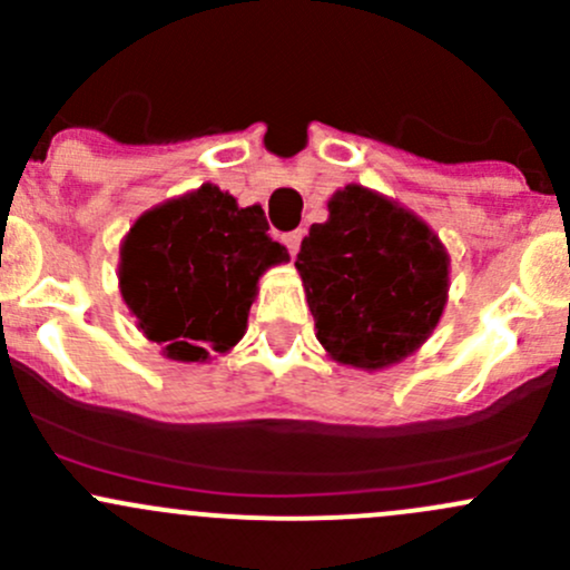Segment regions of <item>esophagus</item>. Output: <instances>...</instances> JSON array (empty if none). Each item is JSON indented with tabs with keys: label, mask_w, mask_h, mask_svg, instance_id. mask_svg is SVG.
<instances>
[{
	"label": "esophagus",
	"mask_w": 570,
	"mask_h": 570,
	"mask_svg": "<svg viewBox=\"0 0 570 570\" xmlns=\"http://www.w3.org/2000/svg\"><path fill=\"white\" fill-rule=\"evenodd\" d=\"M301 239H303V228H297V232L292 234H284V245L289 248L292 256H297V250H301Z\"/></svg>",
	"instance_id": "1"
}]
</instances>
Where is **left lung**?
<instances>
[{"label": "left lung", "instance_id": "1", "mask_svg": "<svg viewBox=\"0 0 570 570\" xmlns=\"http://www.w3.org/2000/svg\"><path fill=\"white\" fill-rule=\"evenodd\" d=\"M317 338L342 366L381 372L416 353L450 301V253L389 195L336 189L295 262Z\"/></svg>", "mask_w": 570, "mask_h": 570}]
</instances>
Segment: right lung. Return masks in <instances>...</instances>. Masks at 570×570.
<instances>
[{"instance_id": "add662e5", "label": "right lung", "mask_w": 570, "mask_h": 570, "mask_svg": "<svg viewBox=\"0 0 570 570\" xmlns=\"http://www.w3.org/2000/svg\"><path fill=\"white\" fill-rule=\"evenodd\" d=\"M262 206L217 184L142 212L120 243L118 286L148 342L178 364H206L248 331L258 278L289 262Z\"/></svg>"}]
</instances>
